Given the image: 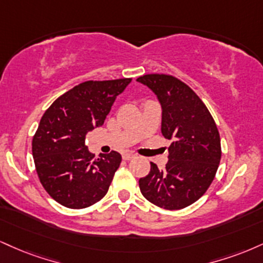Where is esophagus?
<instances>
[{
    "instance_id": "1",
    "label": "esophagus",
    "mask_w": 263,
    "mask_h": 263,
    "mask_svg": "<svg viewBox=\"0 0 263 263\" xmlns=\"http://www.w3.org/2000/svg\"><path fill=\"white\" fill-rule=\"evenodd\" d=\"M134 158H135V154H132V153H125L122 156L123 160H131V159H134Z\"/></svg>"
}]
</instances>
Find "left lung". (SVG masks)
Wrapping results in <instances>:
<instances>
[{
  "mask_svg": "<svg viewBox=\"0 0 263 263\" xmlns=\"http://www.w3.org/2000/svg\"><path fill=\"white\" fill-rule=\"evenodd\" d=\"M162 105V134L172 144L163 170L151 163L140 179L142 195L164 210H181L207 191L216 176L222 149L217 125L207 106L187 84L169 74H144Z\"/></svg>",
  "mask_w": 263,
  "mask_h": 263,
  "instance_id": "8db88e82",
  "label": "left lung"
}]
</instances>
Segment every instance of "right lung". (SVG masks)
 Masks as SVG:
<instances>
[{"instance_id":"1","label":"right lung","mask_w":263,"mask_h":263,"mask_svg":"<svg viewBox=\"0 0 263 263\" xmlns=\"http://www.w3.org/2000/svg\"><path fill=\"white\" fill-rule=\"evenodd\" d=\"M131 81L83 82L58 98L41 118L31 142L34 163L41 185L60 204L81 210L106 195L121 156L112 151L96 158L85 135L103 125Z\"/></svg>"}]
</instances>
